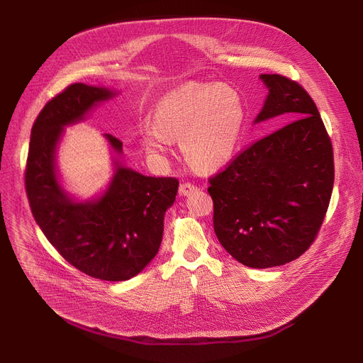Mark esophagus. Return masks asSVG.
<instances>
[{"mask_svg":"<svg viewBox=\"0 0 363 363\" xmlns=\"http://www.w3.org/2000/svg\"><path fill=\"white\" fill-rule=\"evenodd\" d=\"M196 191H197V186L193 185V184H189V182H185V184L179 185V196H182V197L191 196Z\"/></svg>","mask_w":363,"mask_h":363,"instance_id":"34e87169","label":"esophagus"}]
</instances>
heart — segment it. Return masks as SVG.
Instances as JSON below:
<instances>
[{
  "mask_svg": "<svg viewBox=\"0 0 363 363\" xmlns=\"http://www.w3.org/2000/svg\"><path fill=\"white\" fill-rule=\"evenodd\" d=\"M244 119V104L234 88L189 82L162 95L155 121L143 122L140 133L151 156L164 159L179 140L186 162L211 172L233 159Z\"/></svg>",
  "mask_w": 363,
  "mask_h": 363,
  "instance_id": "1",
  "label": "heart"
}]
</instances>
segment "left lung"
<instances>
[{
	"label": "left lung",
	"mask_w": 363,
	"mask_h": 363,
	"mask_svg": "<svg viewBox=\"0 0 363 363\" xmlns=\"http://www.w3.org/2000/svg\"><path fill=\"white\" fill-rule=\"evenodd\" d=\"M268 95L255 123L296 119L244 150L207 188L223 249L249 268L289 263L309 249L334 185L333 145L311 95L281 74H260Z\"/></svg>",
	"instance_id": "1"
}]
</instances>
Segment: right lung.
<instances>
[{
    "mask_svg": "<svg viewBox=\"0 0 363 363\" xmlns=\"http://www.w3.org/2000/svg\"><path fill=\"white\" fill-rule=\"evenodd\" d=\"M119 91L73 84L45 104L36 118L26 164V193L32 215L47 240L70 264L103 281H126L155 259L163 220L178 193V179L152 178L128 167L122 143L110 133L113 175L88 200L70 194L57 166L65 129L84 122L99 104Z\"/></svg>",
    "mask_w": 363,
    "mask_h": 363,
    "instance_id": "obj_1",
    "label": "right lung"
}]
</instances>
